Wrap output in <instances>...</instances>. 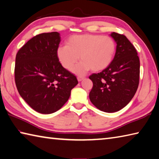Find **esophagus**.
Segmentation results:
<instances>
[{
  "label": "esophagus",
  "instance_id": "obj_1",
  "mask_svg": "<svg viewBox=\"0 0 159 159\" xmlns=\"http://www.w3.org/2000/svg\"><path fill=\"white\" fill-rule=\"evenodd\" d=\"M85 79V77H83V76H78L77 77V80H78V81H79V82H80V81H82V80Z\"/></svg>",
  "mask_w": 159,
  "mask_h": 159
}]
</instances>
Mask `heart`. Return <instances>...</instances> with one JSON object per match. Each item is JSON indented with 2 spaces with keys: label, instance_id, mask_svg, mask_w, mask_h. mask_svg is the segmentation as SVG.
<instances>
[{
  "label": "heart",
  "instance_id": "heart-1",
  "mask_svg": "<svg viewBox=\"0 0 159 159\" xmlns=\"http://www.w3.org/2000/svg\"><path fill=\"white\" fill-rule=\"evenodd\" d=\"M116 45L108 36L85 34L74 35L57 50L60 64L66 69H71L79 60H82L73 69L74 73L84 74L92 69L99 71L107 68L114 60Z\"/></svg>",
  "mask_w": 159,
  "mask_h": 159
}]
</instances>
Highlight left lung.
<instances>
[{
  "label": "left lung",
  "instance_id": "1",
  "mask_svg": "<svg viewBox=\"0 0 159 159\" xmlns=\"http://www.w3.org/2000/svg\"><path fill=\"white\" fill-rule=\"evenodd\" d=\"M110 36L116 43L114 58L107 68L89 77L93 83L89 98L99 110L114 113L127 105L135 94L140 64L136 49L124 35L112 32Z\"/></svg>",
  "mask_w": 159,
  "mask_h": 159
}]
</instances>
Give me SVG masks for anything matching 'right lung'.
I'll list each match as a JSON object with an SVG mask.
<instances>
[{"label": "right lung", "instance_id": "1", "mask_svg": "<svg viewBox=\"0 0 159 159\" xmlns=\"http://www.w3.org/2000/svg\"><path fill=\"white\" fill-rule=\"evenodd\" d=\"M58 32L37 35L21 47L15 59V79L20 96L35 111L50 114L61 109L78 84L57 56Z\"/></svg>", "mask_w": 159, "mask_h": 159}]
</instances>
